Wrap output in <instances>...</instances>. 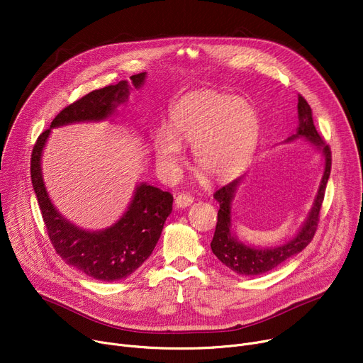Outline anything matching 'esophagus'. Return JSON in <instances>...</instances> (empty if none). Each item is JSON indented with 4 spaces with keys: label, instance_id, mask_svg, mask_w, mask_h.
<instances>
[{
    "label": "esophagus",
    "instance_id": "esophagus-1",
    "mask_svg": "<svg viewBox=\"0 0 363 363\" xmlns=\"http://www.w3.org/2000/svg\"><path fill=\"white\" fill-rule=\"evenodd\" d=\"M191 203H193V197L189 194H178V197L175 199V206L178 208H185Z\"/></svg>",
    "mask_w": 363,
    "mask_h": 363
}]
</instances>
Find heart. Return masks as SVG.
<instances>
[{
	"label": "heart",
	"instance_id": "obj_1",
	"mask_svg": "<svg viewBox=\"0 0 363 363\" xmlns=\"http://www.w3.org/2000/svg\"><path fill=\"white\" fill-rule=\"evenodd\" d=\"M259 133V114L247 100L212 89L189 92L172 106L167 129L156 132V160L174 178L182 160L181 144H191L199 169L212 179H228L250 160Z\"/></svg>",
	"mask_w": 363,
	"mask_h": 363
}]
</instances>
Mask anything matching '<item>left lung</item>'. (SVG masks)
I'll use <instances>...</instances> for the list:
<instances>
[{
  "label": "left lung",
  "instance_id": "8db88e82",
  "mask_svg": "<svg viewBox=\"0 0 363 363\" xmlns=\"http://www.w3.org/2000/svg\"><path fill=\"white\" fill-rule=\"evenodd\" d=\"M297 111H298V126L296 129V133L289 137L285 141L304 138L320 152L322 160H323V174L320 178L318 193L313 200L311 212L306 220L303 222L300 231L290 241L275 247H253L249 244H244L233 233V212H231L233 200L235 197V191L242 178H238L228 185L219 188L213 196L215 200L219 203V212H218V223H216L215 235L211 242L212 252L226 266V268H230L238 275H244V277L262 275L278 268V266H281L284 262H287L290 257L300 253L304 247L312 241L316 233L323 194H325L327 182L331 174V150H330V145L323 141L313 125L312 108L301 95H298Z\"/></svg>",
  "mask_w": 363,
  "mask_h": 363
}]
</instances>
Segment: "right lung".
Segmentation results:
<instances>
[{
	"instance_id": "add662e5",
	"label": "right lung",
	"mask_w": 363,
	"mask_h": 363,
	"mask_svg": "<svg viewBox=\"0 0 363 363\" xmlns=\"http://www.w3.org/2000/svg\"><path fill=\"white\" fill-rule=\"evenodd\" d=\"M147 73L130 76V84L141 88ZM128 81L95 89L63 108L50 129L36 140L30 159L33 191L41 208L51 244L62 259L74 269L99 281H121L135 272L150 257L160 238L163 225L172 212L170 193L141 182L118 222L101 231H86L73 225L50 200L43 178V150L52 128L78 122H100L111 118L118 106L128 101Z\"/></svg>"
}]
</instances>
